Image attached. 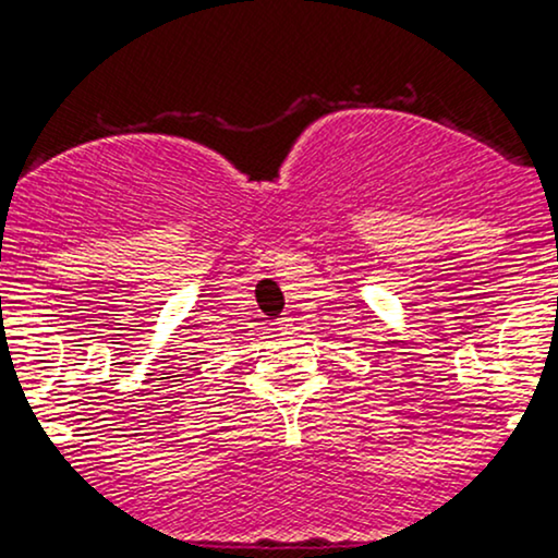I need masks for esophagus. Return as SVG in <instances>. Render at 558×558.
Segmentation results:
<instances>
[{"mask_svg": "<svg viewBox=\"0 0 558 558\" xmlns=\"http://www.w3.org/2000/svg\"><path fill=\"white\" fill-rule=\"evenodd\" d=\"M278 328L283 330V332H291V319H288V317H280V319H278Z\"/></svg>", "mask_w": 558, "mask_h": 558, "instance_id": "esophagus-1", "label": "esophagus"}]
</instances>
